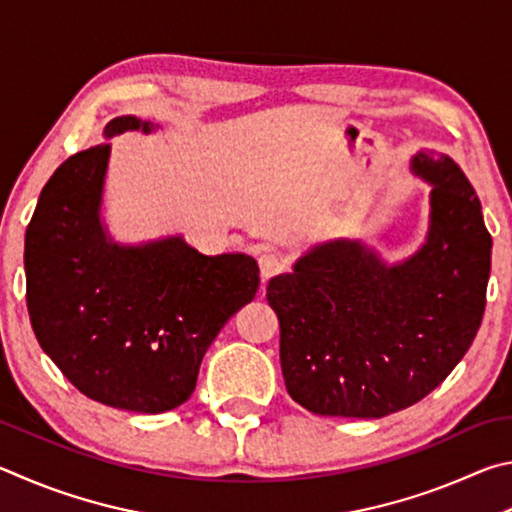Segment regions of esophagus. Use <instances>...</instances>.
<instances>
[{"label":"esophagus","mask_w":512,"mask_h":512,"mask_svg":"<svg viewBox=\"0 0 512 512\" xmlns=\"http://www.w3.org/2000/svg\"><path fill=\"white\" fill-rule=\"evenodd\" d=\"M258 267H261L263 281H270L272 276L283 272L285 261L279 254H274V251H263V254L258 256Z\"/></svg>","instance_id":"esophagus-1"}]
</instances>
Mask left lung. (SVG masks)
I'll list each match as a JSON object with an SVG mask.
<instances>
[{
	"label": "left lung",
	"mask_w": 512,
	"mask_h": 512,
	"mask_svg": "<svg viewBox=\"0 0 512 512\" xmlns=\"http://www.w3.org/2000/svg\"><path fill=\"white\" fill-rule=\"evenodd\" d=\"M414 170L432 182L418 254L387 267L360 242L337 240L267 285L285 387L312 414L382 418L416 405L477 337L492 249L479 197L447 155L418 152Z\"/></svg>",
	"instance_id": "8db88e82"
}]
</instances>
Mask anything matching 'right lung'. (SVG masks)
<instances>
[{
    "instance_id": "right-lung-1",
    "label": "right lung",
    "mask_w": 512,
    "mask_h": 512,
    "mask_svg": "<svg viewBox=\"0 0 512 512\" xmlns=\"http://www.w3.org/2000/svg\"><path fill=\"white\" fill-rule=\"evenodd\" d=\"M116 116L105 137L150 132ZM110 143L71 155L44 184L26 227V308L42 351L87 398L161 414L195 391L202 357L256 297L245 254L204 256L182 238L141 247L107 240L98 220Z\"/></svg>"
}]
</instances>
